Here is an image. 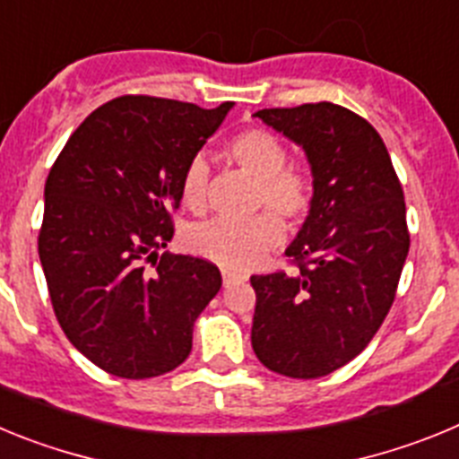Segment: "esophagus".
Here are the masks:
<instances>
[{
	"label": "esophagus",
	"mask_w": 459,
	"mask_h": 459,
	"mask_svg": "<svg viewBox=\"0 0 459 459\" xmlns=\"http://www.w3.org/2000/svg\"><path fill=\"white\" fill-rule=\"evenodd\" d=\"M246 278H248L246 273H238V271H232V269H222V285L225 287L234 285V282H241V280Z\"/></svg>",
	"instance_id": "1"
}]
</instances>
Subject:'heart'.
I'll use <instances>...</instances> for the list:
<instances>
[{
  "label": "heart",
  "instance_id": "b5f03b06",
  "mask_svg": "<svg viewBox=\"0 0 459 459\" xmlns=\"http://www.w3.org/2000/svg\"><path fill=\"white\" fill-rule=\"evenodd\" d=\"M227 156L257 179L255 206H269L290 225L301 221L312 204V179L303 168L287 163V149L278 135L264 128H246L227 142ZM209 188V163L197 156L188 163L181 179V200L188 209L202 211ZM264 211L246 221L211 218L190 227L186 243L193 253L218 264L246 269L257 264L282 241V225Z\"/></svg>",
  "mask_w": 459,
  "mask_h": 459
}]
</instances>
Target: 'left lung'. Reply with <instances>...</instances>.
Listing matches in <instances>:
<instances>
[{"label":"left lung","instance_id":"left-lung-1","mask_svg":"<svg viewBox=\"0 0 459 459\" xmlns=\"http://www.w3.org/2000/svg\"><path fill=\"white\" fill-rule=\"evenodd\" d=\"M303 149L312 204L285 255L296 273L253 275V350L269 370L317 379L375 338L409 253L407 209L391 156L363 117L333 103L259 109Z\"/></svg>","mask_w":459,"mask_h":459}]
</instances>
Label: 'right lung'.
I'll list each match as a JSON object with an SVG mask.
<instances>
[{
	"label": "right lung",
	"instance_id": "right-lung-1",
	"mask_svg": "<svg viewBox=\"0 0 459 459\" xmlns=\"http://www.w3.org/2000/svg\"><path fill=\"white\" fill-rule=\"evenodd\" d=\"M232 105L121 96L78 126L48 174L39 257L52 307L73 347L109 375L179 368L221 290L211 262L156 250L174 234L186 168ZM152 256L147 272L141 259Z\"/></svg>",
	"mask_w": 459,
	"mask_h": 459
}]
</instances>
